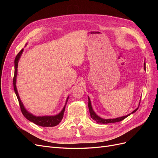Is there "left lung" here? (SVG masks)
<instances>
[{
  "label": "left lung",
  "instance_id": "left-lung-1",
  "mask_svg": "<svg viewBox=\"0 0 158 158\" xmlns=\"http://www.w3.org/2000/svg\"><path fill=\"white\" fill-rule=\"evenodd\" d=\"M144 69L146 70V63H144ZM139 106H140V104H139ZM139 106H138V108H136L135 110H134V111L131 114H132V113H134L135 112H136L137 111V109H138V107H139ZM88 108H89V111L91 118H92L93 120H94L95 121H96V123H102V124L113 123H117V122L121 121L124 120V119H125V118H127L128 116H129L131 114H127V115H126V116H123V117H118V118H109V119L102 118H101L100 117H99L98 114H96V113L94 112V111L93 109H92V104H91V101H90V99H89V97H88Z\"/></svg>",
  "mask_w": 158,
  "mask_h": 158
}]
</instances>
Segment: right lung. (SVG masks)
<instances>
[{"label":"right lung","instance_id":"obj_1","mask_svg":"<svg viewBox=\"0 0 158 158\" xmlns=\"http://www.w3.org/2000/svg\"><path fill=\"white\" fill-rule=\"evenodd\" d=\"M23 49H22L20 52H18V54L16 55L15 60H14V78H13V84H14V92H15V94L17 96V98L18 99L19 104H20V109L21 111L23 114V115L24 116L27 120H29L31 122H33V123H35V125L41 126L44 127H55L57 125L61 122V120L63 118L64 115V110H65V107L67 103L69 97L66 99V103L64 105V106L63 109H62V111L58 114H56L55 116H35L33 115V114L30 113V112H28L26 108L23 106V105L22 102H21L20 96H19L18 93V90L16 88V76H17V73H18V61L19 59H20V56L22 54Z\"/></svg>","mask_w":158,"mask_h":158}]
</instances>
